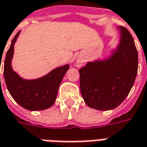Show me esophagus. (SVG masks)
I'll return each instance as SVG.
<instances>
[{
	"label": "esophagus",
	"instance_id": "obj_1",
	"mask_svg": "<svg viewBox=\"0 0 147 147\" xmlns=\"http://www.w3.org/2000/svg\"><path fill=\"white\" fill-rule=\"evenodd\" d=\"M83 62H84V61H83L82 57V56H79V57H78V58H77L76 65L77 67H81L82 65V64H83Z\"/></svg>",
	"mask_w": 147,
	"mask_h": 147
}]
</instances>
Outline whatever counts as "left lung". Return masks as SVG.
<instances>
[{"label": "left lung", "mask_w": 147, "mask_h": 147, "mask_svg": "<svg viewBox=\"0 0 147 147\" xmlns=\"http://www.w3.org/2000/svg\"><path fill=\"white\" fill-rule=\"evenodd\" d=\"M119 43L108 57L88 62L79 69L80 91L88 107L108 111L119 106L133 86L138 71V51L125 27H118Z\"/></svg>", "instance_id": "1"}]
</instances>
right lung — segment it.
<instances>
[{"instance_id": "right-lung-1", "label": "right lung", "mask_w": 147, "mask_h": 147, "mask_svg": "<svg viewBox=\"0 0 147 147\" xmlns=\"http://www.w3.org/2000/svg\"><path fill=\"white\" fill-rule=\"evenodd\" d=\"M21 31L13 38L4 63V77L7 90L20 106L29 111H42L51 107L57 98L63 77L69 65L51 71L45 76L35 79H25L13 70L11 66L14 46ZM1 65V64H0Z\"/></svg>"}]
</instances>
